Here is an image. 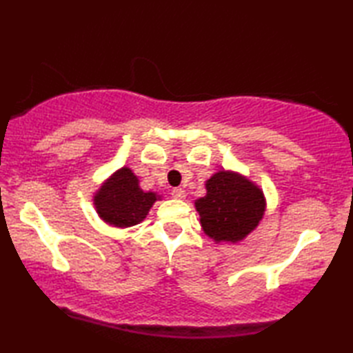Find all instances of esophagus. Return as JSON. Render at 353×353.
I'll return each instance as SVG.
<instances>
[{
    "mask_svg": "<svg viewBox=\"0 0 353 353\" xmlns=\"http://www.w3.org/2000/svg\"><path fill=\"white\" fill-rule=\"evenodd\" d=\"M172 196H174L175 199H184L185 192L181 189V187H176V189L172 190Z\"/></svg>",
    "mask_w": 353,
    "mask_h": 353,
    "instance_id": "34e87169",
    "label": "esophagus"
}]
</instances>
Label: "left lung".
Instances as JSON below:
<instances>
[{"mask_svg":"<svg viewBox=\"0 0 353 353\" xmlns=\"http://www.w3.org/2000/svg\"><path fill=\"white\" fill-rule=\"evenodd\" d=\"M205 196L195 201L199 222L212 239L237 243L262 221L267 201L262 189L233 170H219L205 181Z\"/></svg>","mask_w":353,"mask_h":353,"instance_id":"left-lung-1","label":"left lung"}]
</instances>
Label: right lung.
<instances>
[{
  "label": "right lung",
  "mask_w": 353,
  "mask_h": 353,
  "mask_svg": "<svg viewBox=\"0 0 353 353\" xmlns=\"http://www.w3.org/2000/svg\"><path fill=\"white\" fill-rule=\"evenodd\" d=\"M161 199L155 192H145L129 168H121L100 185L92 196L96 212L106 224L128 228L140 224L148 216L150 207Z\"/></svg>",
  "instance_id": "1"
}]
</instances>
